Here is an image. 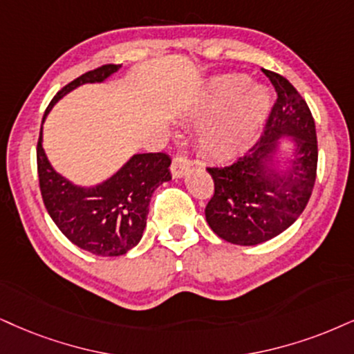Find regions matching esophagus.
<instances>
[{
	"label": "esophagus",
	"instance_id": "1",
	"mask_svg": "<svg viewBox=\"0 0 354 354\" xmlns=\"http://www.w3.org/2000/svg\"><path fill=\"white\" fill-rule=\"evenodd\" d=\"M190 160L184 156H176L172 159V165H170V172H172L174 178H180L185 176L187 170L190 169Z\"/></svg>",
	"mask_w": 354,
	"mask_h": 354
}]
</instances>
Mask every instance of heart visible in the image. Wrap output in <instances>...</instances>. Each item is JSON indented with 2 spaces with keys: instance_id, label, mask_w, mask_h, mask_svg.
I'll list each match as a JSON object with an SVG mask.
<instances>
[{
  "instance_id": "b5f03b06",
  "label": "heart",
  "mask_w": 354,
  "mask_h": 354,
  "mask_svg": "<svg viewBox=\"0 0 354 354\" xmlns=\"http://www.w3.org/2000/svg\"><path fill=\"white\" fill-rule=\"evenodd\" d=\"M208 106L223 111L216 120L200 131V149L215 160H228L251 146L266 118L272 98L263 85H250L241 73L216 78L210 86Z\"/></svg>"
}]
</instances>
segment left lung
<instances>
[{"mask_svg": "<svg viewBox=\"0 0 354 354\" xmlns=\"http://www.w3.org/2000/svg\"><path fill=\"white\" fill-rule=\"evenodd\" d=\"M264 73L277 100L263 136L236 162L207 169L215 182L205 208L207 223L221 239L239 246L269 241L294 225L317 177L315 121L307 103L287 78ZM283 140L291 142L289 158L281 157Z\"/></svg>", "mask_w": 354, "mask_h": 354, "instance_id": "left-lung-1", "label": "left lung"}]
</instances>
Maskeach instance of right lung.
Masks as SVG:
<instances>
[{
    "label": "right lung",
    "mask_w": 354,
    "mask_h": 354,
    "mask_svg": "<svg viewBox=\"0 0 354 354\" xmlns=\"http://www.w3.org/2000/svg\"><path fill=\"white\" fill-rule=\"evenodd\" d=\"M121 65L108 64L65 85L47 106L42 124L54 104L85 84H102ZM170 157L164 152L134 154L97 185L73 184L52 167L37 141V172L44 205L54 223L75 246L97 256H121L141 241L154 190L169 182Z\"/></svg>",
    "instance_id": "add662e5"
}]
</instances>
